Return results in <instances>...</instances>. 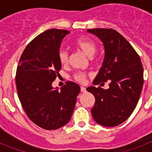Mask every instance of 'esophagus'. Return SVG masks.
I'll return each instance as SVG.
<instances>
[{"instance_id": "34e87169", "label": "esophagus", "mask_w": 152, "mask_h": 152, "mask_svg": "<svg viewBox=\"0 0 152 152\" xmlns=\"http://www.w3.org/2000/svg\"><path fill=\"white\" fill-rule=\"evenodd\" d=\"M80 91H81V92H83V93H86V92H87V90H86V88H85L84 87H80Z\"/></svg>"}]
</instances>
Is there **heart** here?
<instances>
[{
	"label": "heart",
	"mask_w": 152,
	"mask_h": 152,
	"mask_svg": "<svg viewBox=\"0 0 152 152\" xmlns=\"http://www.w3.org/2000/svg\"><path fill=\"white\" fill-rule=\"evenodd\" d=\"M74 45L76 46V48H78L79 50L83 51L85 55H87L89 57L93 56L97 50L95 43L90 38L87 37H80L76 39L74 42ZM58 57V61L61 65H66L69 63V54L66 50H59ZM86 76H87V74L85 72H78L74 74L73 78L76 82L83 83L86 80Z\"/></svg>",
	"instance_id": "b5f03b06"
}]
</instances>
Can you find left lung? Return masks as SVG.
<instances>
[{"label":"left lung","mask_w":152,"mask_h":152,"mask_svg":"<svg viewBox=\"0 0 152 152\" xmlns=\"http://www.w3.org/2000/svg\"><path fill=\"white\" fill-rule=\"evenodd\" d=\"M104 44V58L94 85L109 81V88L89 87L95 97L91 108L94 119L107 127L118 126L136 108L144 84V69L140 56L120 33L112 29H87Z\"/></svg>","instance_id":"1"}]
</instances>
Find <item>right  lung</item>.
Listing matches in <instances>:
<instances>
[{"mask_svg": "<svg viewBox=\"0 0 152 152\" xmlns=\"http://www.w3.org/2000/svg\"><path fill=\"white\" fill-rule=\"evenodd\" d=\"M69 31L48 29L25 48L16 71V88L29 119L45 129H57L71 119L80 92L78 84L67 81L58 91L52 83L59 75L61 41Z\"/></svg>", "mask_w": 152, "mask_h": 152, "instance_id": "1", "label": "right lung"}]
</instances>
